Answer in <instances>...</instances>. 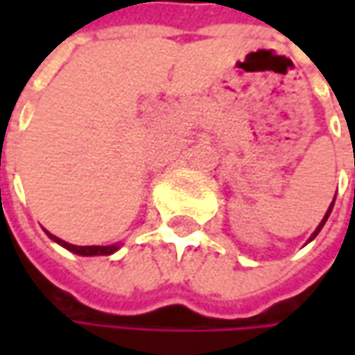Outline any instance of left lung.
<instances>
[{
    "label": "left lung",
    "mask_w": 355,
    "mask_h": 355,
    "mask_svg": "<svg viewBox=\"0 0 355 355\" xmlns=\"http://www.w3.org/2000/svg\"><path fill=\"white\" fill-rule=\"evenodd\" d=\"M332 207H334V201L330 203V207H328V211H326V215H324V219H322V221H320V225H318V227H316V229H314V233L310 235V239H308V243H310L312 239H316V235L320 233V229H322V227H324V223L328 221V217H330V213H332Z\"/></svg>",
    "instance_id": "obj_1"
}]
</instances>
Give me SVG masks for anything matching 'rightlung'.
Wrapping results in <instances>:
<instances>
[{
  "label": "right lung",
  "mask_w": 355,
  "mask_h": 355,
  "mask_svg": "<svg viewBox=\"0 0 355 355\" xmlns=\"http://www.w3.org/2000/svg\"><path fill=\"white\" fill-rule=\"evenodd\" d=\"M47 235L57 245H61L64 247L67 251L75 252V254H80V257H101V254H112V252H116L120 249V245H106V247H101V245H90V247H76V245H71V243H67V241H62V239L55 237V235H51L47 231Z\"/></svg>",
  "instance_id": "obj_1"
}]
</instances>
